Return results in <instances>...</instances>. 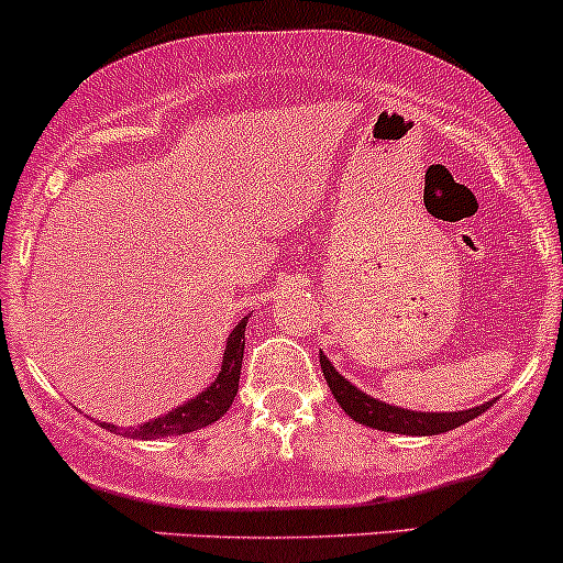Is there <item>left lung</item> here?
Wrapping results in <instances>:
<instances>
[{"label": "left lung", "mask_w": 563, "mask_h": 563, "mask_svg": "<svg viewBox=\"0 0 563 563\" xmlns=\"http://www.w3.org/2000/svg\"><path fill=\"white\" fill-rule=\"evenodd\" d=\"M321 372H324L327 385H330L334 401L343 407V412L351 420L362 422L366 428H375V431H388V433H404V435H439L452 431V428L465 426L473 418L486 412L495 401H484L482 407L460 409V412H415V409H401L394 404H385L375 396L364 394L362 388H356L349 377L340 375L334 369L330 358L319 351Z\"/></svg>", "instance_id": "1"}]
</instances>
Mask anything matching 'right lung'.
Instances as JSON below:
<instances>
[{
	"label": "right lung",
	"instance_id": "obj_1",
	"mask_svg": "<svg viewBox=\"0 0 563 563\" xmlns=\"http://www.w3.org/2000/svg\"><path fill=\"white\" fill-rule=\"evenodd\" d=\"M250 316H244L236 324V330L229 334L225 340V353L223 362H220V372L214 377L212 385H207L201 394L188 399L180 407H175L173 412L162 415V418H154L148 422H141L135 428H124V433L130 439H164V435H180L199 431V428L212 426L214 420L223 418L233 404V396L239 390V375H242V358H244V330H247ZM103 428L117 433L119 428L111 426V422H103Z\"/></svg>",
	"mask_w": 563,
	"mask_h": 563
}]
</instances>
